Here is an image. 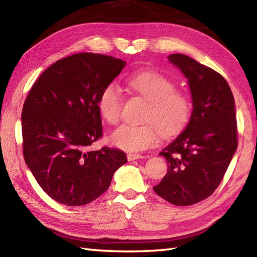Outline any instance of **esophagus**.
I'll use <instances>...</instances> for the list:
<instances>
[{
	"label": "esophagus",
	"instance_id": "obj_1",
	"mask_svg": "<svg viewBox=\"0 0 257 257\" xmlns=\"http://www.w3.org/2000/svg\"><path fill=\"white\" fill-rule=\"evenodd\" d=\"M146 156L141 155V154H127V159L128 161H134V160H138V159H145Z\"/></svg>",
	"mask_w": 257,
	"mask_h": 257
}]
</instances>
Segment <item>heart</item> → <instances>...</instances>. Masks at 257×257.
<instances>
[{"mask_svg": "<svg viewBox=\"0 0 257 257\" xmlns=\"http://www.w3.org/2000/svg\"><path fill=\"white\" fill-rule=\"evenodd\" d=\"M129 87L149 101L143 124H122L111 134L114 146L128 152L145 151L160 139L179 132L188 121L191 102L188 95L176 90L175 82L158 71H142L130 76ZM123 105L122 90L115 81L107 84L97 99L102 118L110 124L119 122Z\"/></svg>", "mask_w": 257, "mask_h": 257, "instance_id": "obj_1", "label": "heart"}]
</instances>
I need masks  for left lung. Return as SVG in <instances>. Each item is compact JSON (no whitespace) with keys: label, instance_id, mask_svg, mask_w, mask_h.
I'll use <instances>...</instances> for the list:
<instances>
[{"label":"left lung","instance_id":"8db88e82","mask_svg":"<svg viewBox=\"0 0 257 257\" xmlns=\"http://www.w3.org/2000/svg\"><path fill=\"white\" fill-rule=\"evenodd\" d=\"M168 59L188 79L193 111L186 129L160 153L168 172L153 189L173 205L188 206L214 193L237 150L234 99L219 72L185 54Z\"/></svg>","mask_w":257,"mask_h":257}]
</instances>
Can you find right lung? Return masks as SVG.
Segmentation results:
<instances>
[{
    "instance_id": "right-lung-1",
    "label": "right lung",
    "mask_w": 257,
    "mask_h": 257,
    "mask_svg": "<svg viewBox=\"0 0 257 257\" xmlns=\"http://www.w3.org/2000/svg\"><path fill=\"white\" fill-rule=\"evenodd\" d=\"M124 66L108 55L72 54L47 68L30 89L21 113L24 158L54 201L68 206L93 202L127 162L118 149L88 150L103 135L99 93Z\"/></svg>"
}]
</instances>
